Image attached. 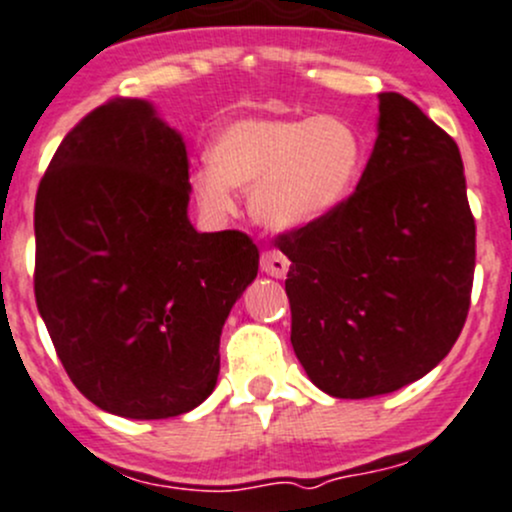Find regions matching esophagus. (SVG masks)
Returning <instances> with one entry per match:
<instances>
[{"label": "esophagus", "instance_id": "1", "mask_svg": "<svg viewBox=\"0 0 512 512\" xmlns=\"http://www.w3.org/2000/svg\"><path fill=\"white\" fill-rule=\"evenodd\" d=\"M288 268H290V261L280 254V251L268 249L261 254V271L268 273V276L283 278L285 273H288Z\"/></svg>", "mask_w": 512, "mask_h": 512}]
</instances>
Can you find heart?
I'll return each instance as SVG.
<instances>
[{
    "instance_id": "obj_1",
    "label": "heart",
    "mask_w": 512,
    "mask_h": 512,
    "mask_svg": "<svg viewBox=\"0 0 512 512\" xmlns=\"http://www.w3.org/2000/svg\"><path fill=\"white\" fill-rule=\"evenodd\" d=\"M361 170L364 141L342 117H251L214 136L210 163L192 170L190 185L210 217H229L241 188L258 222L298 229L342 210Z\"/></svg>"
}]
</instances>
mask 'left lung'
<instances>
[{
    "label": "left lung",
    "instance_id": "8db88e82",
    "mask_svg": "<svg viewBox=\"0 0 512 512\" xmlns=\"http://www.w3.org/2000/svg\"><path fill=\"white\" fill-rule=\"evenodd\" d=\"M349 202L278 234L290 258V342L334 398H373L430 373L471 305L476 222L452 136L398 92Z\"/></svg>",
    "mask_w": 512,
    "mask_h": 512
}]
</instances>
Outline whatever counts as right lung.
Returning a JSON list of instances; mask_svg holds the SVG:
<instances>
[{
  "label": "right lung",
  "mask_w": 512,
  "mask_h": 512,
  "mask_svg": "<svg viewBox=\"0 0 512 512\" xmlns=\"http://www.w3.org/2000/svg\"><path fill=\"white\" fill-rule=\"evenodd\" d=\"M188 151L148 102L82 117L36 192V305L70 381L129 420L178 417L217 386L224 320L258 273L249 234L188 219Z\"/></svg>",
  "instance_id": "add662e5"
}]
</instances>
